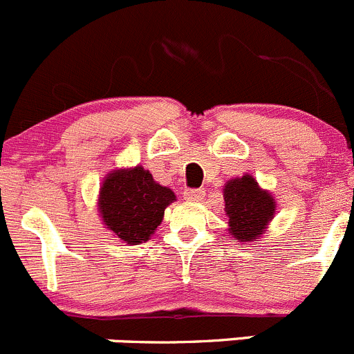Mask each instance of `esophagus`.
Wrapping results in <instances>:
<instances>
[{"label":"esophagus","mask_w":354,"mask_h":354,"mask_svg":"<svg viewBox=\"0 0 354 354\" xmlns=\"http://www.w3.org/2000/svg\"><path fill=\"white\" fill-rule=\"evenodd\" d=\"M203 194H205V192L200 190V188H195V190H185L183 197L185 200H190V202H198V200H202Z\"/></svg>","instance_id":"34e87169"}]
</instances>
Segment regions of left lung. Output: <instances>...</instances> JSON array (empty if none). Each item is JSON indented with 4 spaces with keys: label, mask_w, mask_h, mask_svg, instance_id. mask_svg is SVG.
<instances>
[{
    "label": "left lung",
    "mask_w": 354,
    "mask_h": 354,
    "mask_svg": "<svg viewBox=\"0 0 354 354\" xmlns=\"http://www.w3.org/2000/svg\"><path fill=\"white\" fill-rule=\"evenodd\" d=\"M224 210L227 231L238 241H257L276 214V202L250 174L230 180L224 187Z\"/></svg>",
    "instance_id": "left-lung-1"
}]
</instances>
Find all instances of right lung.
Masks as SVG:
<instances>
[{
  "instance_id": "obj_1",
  "label": "right lung",
  "mask_w": 354,
  "mask_h": 354,
  "mask_svg": "<svg viewBox=\"0 0 354 354\" xmlns=\"http://www.w3.org/2000/svg\"><path fill=\"white\" fill-rule=\"evenodd\" d=\"M176 200L167 187H160L142 166L114 169L102 181L99 212L102 223L121 241L138 245L154 234L162 223L164 209Z\"/></svg>"
}]
</instances>
